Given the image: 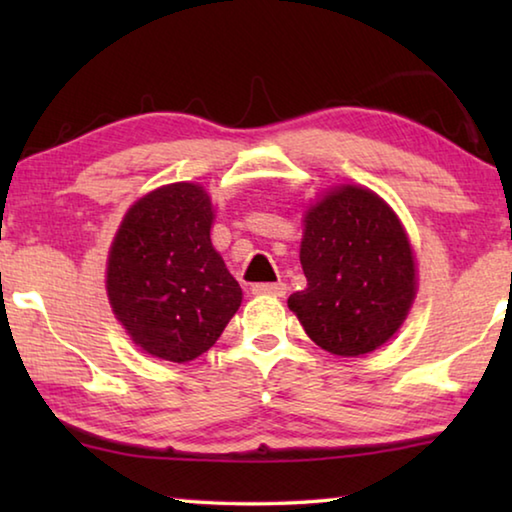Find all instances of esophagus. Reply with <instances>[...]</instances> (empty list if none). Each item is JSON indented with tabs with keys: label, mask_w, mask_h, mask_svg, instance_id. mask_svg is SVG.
<instances>
[{
	"label": "esophagus",
	"mask_w": 512,
	"mask_h": 512,
	"mask_svg": "<svg viewBox=\"0 0 512 512\" xmlns=\"http://www.w3.org/2000/svg\"><path fill=\"white\" fill-rule=\"evenodd\" d=\"M255 296H287L289 287L284 282H259L250 287Z\"/></svg>",
	"instance_id": "esophagus-1"
}]
</instances>
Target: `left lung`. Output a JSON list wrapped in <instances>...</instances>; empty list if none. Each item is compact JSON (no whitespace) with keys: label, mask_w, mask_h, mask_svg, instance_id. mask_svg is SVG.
Wrapping results in <instances>:
<instances>
[{"label":"left lung","mask_w":512,"mask_h":512,"mask_svg":"<svg viewBox=\"0 0 512 512\" xmlns=\"http://www.w3.org/2000/svg\"><path fill=\"white\" fill-rule=\"evenodd\" d=\"M300 264L307 289L291 293L289 309L327 352H372L409 314L413 250L395 212L368 189H334L311 207Z\"/></svg>","instance_id":"8db88e82"}]
</instances>
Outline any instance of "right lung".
<instances>
[{"label":"right lung","instance_id":"obj_1","mask_svg":"<svg viewBox=\"0 0 512 512\" xmlns=\"http://www.w3.org/2000/svg\"><path fill=\"white\" fill-rule=\"evenodd\" d=\"M212 219L203 187L176 183L135 203L112 241V311L153 357H201L241 305L239 282L212 248Z\"/></svg>","mask_w":512,"mask_h":512}]
</instances>
